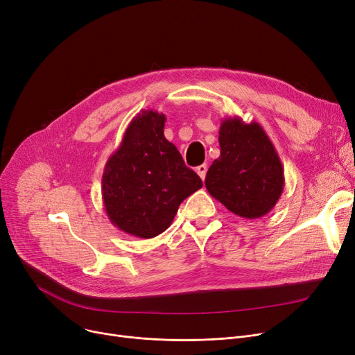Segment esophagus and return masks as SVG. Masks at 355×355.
<instances>
[{
	"instance_id": "esophagus-1",
	"label": "esophagus",
	"mask_w": 355,
	"mask_h": 355,
	"mask_svg": "<svg viewBox=\"0 0 355 355\" xmlns=\"http://www.w3.org/2000/svg\"><path fill=\"white\" fill-rule=\"evenodd\" d=\"M196 171H197V174L200 175V178L204 181V178H206V173H207V165H206V164L198 165Z\"/></svg>"
}]
</instances>
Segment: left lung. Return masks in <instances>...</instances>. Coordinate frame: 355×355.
I'll list each match as a JSON object with an SVG mask.
<instances>
[{
    "instance_id": "left-lung-1",
    "label": "left lung",
    "mask_w": 355,
    "mask_h": 355,
    "mask_svg": "<svg viewBox=\"0 0 355 355\" xmlns=\"http://www.w3.org/2000/svg\"><path fill=\"white\" fill-rule=\"evenodd\" d=\"M220 157L206 175V189L229 211L245 218L268 214L281 198L284 166L257 122L225 118L218 130Z\"/></svg>"
}]
</instances>
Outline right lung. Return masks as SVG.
<instances>
[{"label": "right lung", "instance_id": "obj_1", "mask_svg": "<svg viewBox=\"0 0 355 355\" xmlns=\"http://www.w3.org/2000/svg\"><path fill=\"white\" fill-rule=\"evenodd\" d=\"M165 121L157 110H141L102 175V198L110 223L141 239L165 232L180 204L202 187L177 146L164 137Z\"/></svg>", "mask_w": 355, "mask_h": 355}]
</instances>
